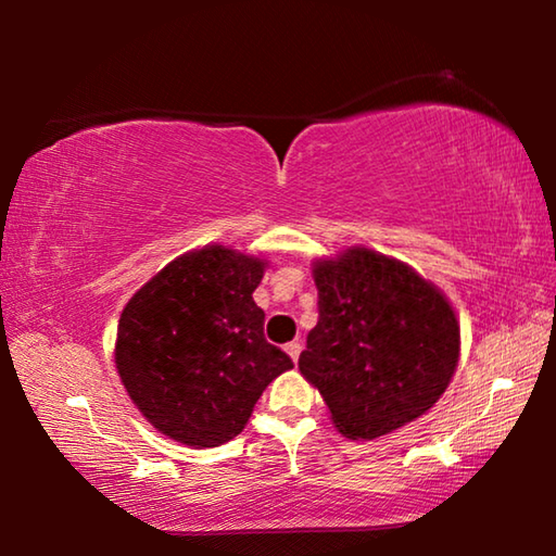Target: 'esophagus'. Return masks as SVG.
I'll return each instance as SVG.
<instances>
[{"mask_svg":"<svg viewBox=\"0 0 556 556\" xmlns=\"http://www.w3.org/2000/svg\"><path fill=\"white\" fill-rule=\"evenodd\" d=\"M285 351H287V355L291 357V361L296 363V357H299V353H301V343H299V341H291V343L285 345Z\"/></svg>","mask_w":556,"mask_h":556,"instance_id":"34e87169","label":"esophagus"}]
</instances>
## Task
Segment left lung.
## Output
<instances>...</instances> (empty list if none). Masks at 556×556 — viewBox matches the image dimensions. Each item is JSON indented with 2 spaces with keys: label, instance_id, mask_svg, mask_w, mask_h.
<instances>
[{
  "label": "left lung",
  "instance_id": "left-lung-1",
  "mask_svg": "<svg viewBox=\"0 0 556 556\" xmlns=\"http://www.w3.org/2000/svg\"><path fill=\"white\" fill-rule=\"evenodd\" d=\"M318 324L299 372L321 392L348 439H380L439 402L460 355V326L444 291L370 248L312 265Z\"/></svg>",
  "mask_w": 556,
  "mask_h": 556
}]
</instances>
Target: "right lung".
<instances>
[{
    "label": "right lung",
    "mask_w": 556,
    "mask_h": 556,
    "mask_svg": "<svg viewBox=\"0 0 556 556\" xmlns=\"http://www.w3.org/2000/svg\"><path fill=\"white\" fill-rule=\"evenodd\" d=\"M262 255L211 242L184 252L119 314L115 368L129 400L164 437L193 448L240 434L267 384L294 368L265 341L252 291Z\"/></svg>",
    "instance_id": "1"
}]
</instances>
